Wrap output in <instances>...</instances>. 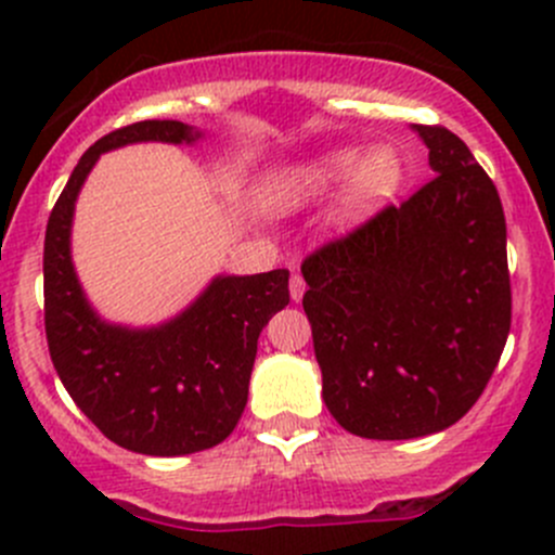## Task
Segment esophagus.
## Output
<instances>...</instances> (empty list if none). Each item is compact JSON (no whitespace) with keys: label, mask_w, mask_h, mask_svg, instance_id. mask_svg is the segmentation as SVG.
<instances>
[{"label":"esophagus","mask_w":555,"mask_h":555,"mask_svg":"<svg viewBox=\"0 0 555 555\" xmlns=\"http://www.w3.org/2000/svg\"><path fill=\"white\" fill-rule=\"evenodd\" d=\"M304 293H306L304 276H298V273H295V276L289 279V298H293L295 304H300V300H304Z\"/></svg>","instance_id":"esophagus-1"}]
</instances>
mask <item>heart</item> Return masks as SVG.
Segmentation results:
<instances>
[{"mask_svg": "<svg viewBox=\"0 0 555 555\" xmlns=\"http://www.w3.org/2000/svg\"><path fill=\"white\" fill-rule=\"evenodd\" d=\"M405 182V160L391 144L333 147L279 166L262 179L260 204L271 215H295L311 209L340 190L333 206L338 228H357L384 209Z\"/></svg>", "mask_w": 555, "mask_h": 555, "instance_id": "obj_1", "label": "heart"}]
</instances>
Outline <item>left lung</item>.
<instances>
[{
  "instance_id": "1",
  "label": "left lung",
  "mask_w": 555,
  "mask_h": 555,
  "mask_svg": "<svg viewBox=\"0 0 555 555\" xmlns=\"http://www.w3.org/2000/svg\"><path fill=\"white\" fill-rule=\"evenodd\" d=\"M411 128L438 177L300 268L324 405L371 440L456 424L511 333L500 193L456 133Z\"/></svg>"
}]
</instances>
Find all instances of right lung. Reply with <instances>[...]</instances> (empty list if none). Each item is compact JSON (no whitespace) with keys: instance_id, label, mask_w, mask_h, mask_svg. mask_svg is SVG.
Segmentation results:
<instances>
[{"instance_id":"1","label":"right lung","mask_w":555,"mask_h":555,"mask_svg":"<svg viewBox=\"0 0 555 555\" xmlns=\"http://www.w3.org/2000/svg\"><path fill=\"white\" fill-rule=\"evenodd\" d=\"M204 137L179 120H142L106 133L77 160L44 231V333L55 373L112 443L147 456L206 451L233 433L249 397L257 338L289 304V271L217 273L164 322H109L88 300L72 260L75 206L109 150L142 142L193 147Z\"/></svg>"}]
</instances>
